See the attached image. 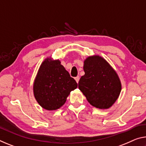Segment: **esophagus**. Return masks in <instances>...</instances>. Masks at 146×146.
<instances>
[{
  "label": "esophagus",
  "instance_id": "esophagus-1",
  "mask_svg": "<svg viewBox=\"0 0 146 146\" xmlns=\"http://www.w3.org/2000/svg\"><path fill=\"white\" fill-rule=\"evenodd\" d=\"M75 80H76V82H77V83H78V81H79V79H80L79 76H77V77H75Z\"/></svg>",
  "mask_w": 146,
  "mask_h": 146
}]
</instances>
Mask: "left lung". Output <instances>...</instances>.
<instances>
[{"instance_id":"obj_1","label":"left lung","mask_w":146,"mask_h":146,"mask_svg":"<svg viewBox=\"0 0 146 146\" xmlns=\"http://www.w3.org/2000/svg\"><path fill=\"white\" fill-rule=\"evenodd\" d=\"M84 75L78 88L90 104L100 109L112 106L119 96L121 84L117 73L105 59L98 55L89 56L84 62Z\"/></svg>"}]
</instances>
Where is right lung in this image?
Masks as SVG:
<instances>
[{"instance_id":"obj_1","label":"right lung","mask_w":146,"mask_h":146,"mask_svg":"<svg viewBox=\"0 0 146 146\" xmlns=\"http://www.w3.org/2000/svg\"><path fill=\"white\" fill-rule=\"evenodd\" d=\"M77 88V83L70 77L59 60L47 58L39 68L34 80L33 91L37 102L47 110L58 109L67 98Z\"/></svg>"}]
</instances>
